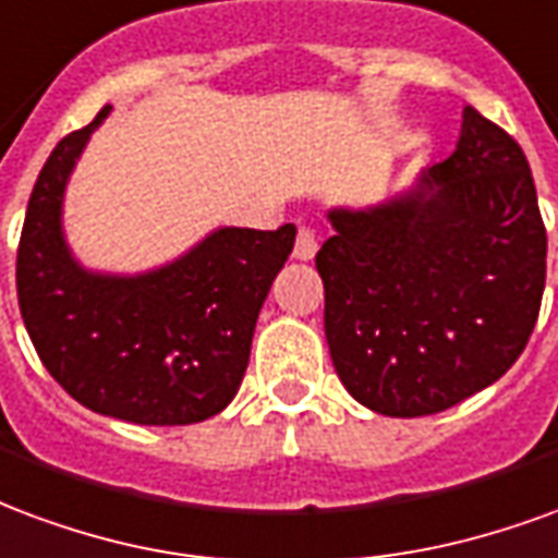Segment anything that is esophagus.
Returning a JSON list of instances; mask_svg holds the SVG:
<instances>
[{
  "label": "esophagus",
  "mask_w": 558,
  "mask_h": 558,
  "mask_svg": "<svg viewBox=\"0 0 558 558\" xmlns=\"http://www.w3.org/2000/svg\"><path fill=\"white\" fill-rule=\"evenodd\" d=\"M318 252V234L315 229H300L296 231V243H294V258L296 262H312Z\"/></svg>",
  "instance_id": "obj_1"
}]
</instances>
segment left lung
I'll return each mask as SVG.
<instances>
[{"label": "left lung", "mask_w": 558, "mask_h": 558, "mask_svg": "<svg viewBox=\"0 0 558 558\" xmlns=\"http://www.w3.org/2000/svg\"><path fill=\"white\" fill-rule=\"evenodd\" d=\"M315 255L341 384L374 413L430 416L518 363L538 320L547 231L518 142L463 107L458 148L404 195L329 210Z\"/></svg>", "instance_id": "8db88e82"}]
</instances>
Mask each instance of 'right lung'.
<instances>
[{
    "instance_id": "add662e5",
    "label": "right lung",
    "mask_w": 558,
    "mask_h": 558,
    "mask_svg": "<svg viewBox=\"0 0 558 558\" xmlns=\"http://www.w3.org/2000/svg\"><path fill=\"white\" fill-rule=\"evenodd\" d=\"M104 107L44 162L17 250V300L44 368L83 408L133 425H193L238 396L252 332L296 229H217L140 276L92 274L62 231L64 186Z\"/></svg>"
}]
</instances>
